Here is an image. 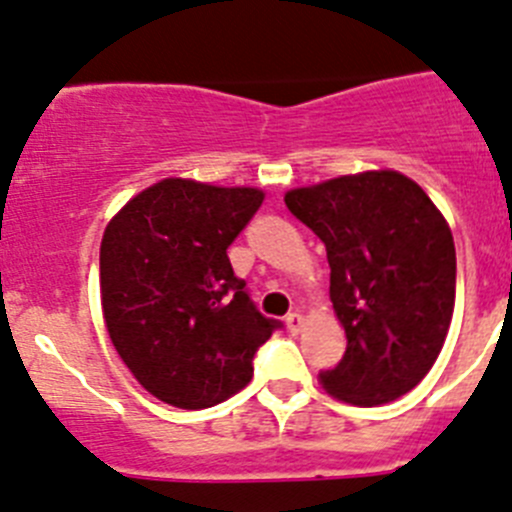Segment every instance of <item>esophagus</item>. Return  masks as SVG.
Masks as SVG:
<instances>
[{"mask_svg": "<svg viewBox=\"0 0 512 512\" xmlns=\"http://www.w3.org/2000/svg\"><path fill=\"white\" fill-rule=\"evenodd\" d=\"M286 327H288V332H293V335H299V332L304 330V317H301L299 311H293V314H288V317H286Z\"/></svg>", "mask_w": 512, "mask_h": 512, "instance_id": "esophagus-1", "label": "esophagus"}]
</instances>
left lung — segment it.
<instances>
[{"instance_id": "1", "label": "left lung", "mask_w": 512, "mask_h": 512, "mask_svg": "<svg viewBox=\"0 0 512 512\" xmlns=\"http://www.w3.org/2000/svg\"><path fill=\"white\" fill-rule=\"evenodd\" d=\"M288 211L327 247L330 299L348 348L319 373L330 397L358 407L415 389L446 342L456 301L451 226L397 170L293 188Z\"/></svg>"}]
</instances>
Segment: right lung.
Returning a JSON list of instances; mask_svg holds the SVG:
<instances>
[{
	"label": "right lung",
	"mask_w": 512,
	"mask_h": 512,
	"mask_svg": "<svg viewBox=\"0 0 512 512\" xmlns=\"http://www.w3.org/2000/svg\"><path fill=\"white\" fill-rule=\"evenodd\" d=\"M262 201L260 188L167 177L105 226V327L133 379L164 404L203 410L252 381V358L278 322L255 309L226 250Z\"/></svg>",
	"instance_id": "add662e5"
}]
</instances>
